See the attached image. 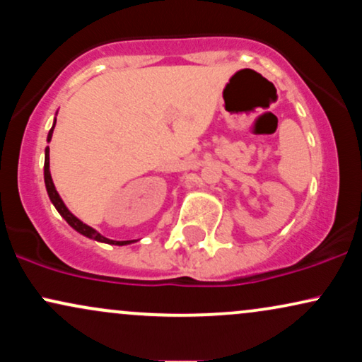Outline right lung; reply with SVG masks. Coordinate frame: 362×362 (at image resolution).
Segmentation results:
<instances>
[{
  "label": "right lung",
  "mask_w": 362,
  "mask_h": 362,
  "mask_svg": "<svg viewBox=\"0 0 362 362\" xmlns=\"http://www.w3.org/2000/svg\"><path fill=\"white\" fill-rule=\"evenodd\" d=\"M54 126H56V122H54ZM54 126L51 131H49V136H47V141H51L52 138V131H54ZM44 180H45V189H47V194H49V199L52 201V204L56 206V209L59 211V214L62 218L68 221V224L74 230L78 231V233L88 236V238H93L97 240V242H103V243H112V245H127V243H132L134 240H126V242H114V240H109L105 238V236H102L98 231H95L93 228H90L88 224L81 223L80 219L76 218V216H73L71 213L68 211V207L64 206V202H62V199L59 197V194H57L56 187L52 184V177H51V172H49V146L45 148V161H44Z\"/></svg>",
  "instance_id": "right-lung-1"
}]
</instances>
